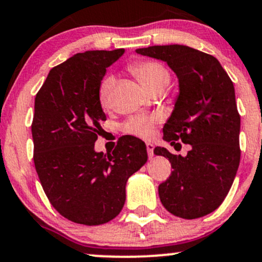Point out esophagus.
<instances>
[{
	"label": "esophagus",
	"mask_w": 262,
	"mask_h": 262,
	"mask_svg": "<svg viewBox=\"0 0 262 262\" xmlns=\"http://www.w3.org/2000/svg\"><path fill=\"white\" fill-rule=\"evenodd\" d=\"M146 147H147V153H148V157H149V158H152V157H153V149H155V146H153L152 143L147 142L146 143Z\"/></svg>",
	"instance_id": "esophagus-1"
}]
</instances>
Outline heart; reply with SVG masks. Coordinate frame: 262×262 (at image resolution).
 <instances>
[{
  "mask_svg": "<svg viewBox=\"0 0 262 262\" xmlns=\"http://www.w3.org/2000/svg\"><path fill=\"white\" fill-rule=\"evenodd\" d=\"M130 70L150 93L155 92L156 89L165 88L169 84L170 76H169L168 70L156 61H141V62L132 64ZM113 84L114 79L112 77H106L105 79L101 81L99 91H98V98H99L101 106L106 107L109 105L110 92H112ZM157 121H158V119L155 116H132L125 122L124 131L134 135V136L149 138L155 132Z\"/></svg>",
  "mask_w": 262,
  "mask_h": 262,
  "instance_id": "b5f03b06",
  "label": "heart"
}]
</instances>
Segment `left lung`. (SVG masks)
Here are the masks:
<instances>
[{"mask_svg":"<svg viewBox=\"0 0 262 262\" xmlns=\"http://www.w3.org/2000/svg\"><path fill=\"white\" fill-rule=\"evenodd\" d=\"M137 54L162 60L179 79V95L163 127L164 140L190 144L185 157L156 147L170 162V177L158 186L163 206L184 220L204 217L228 195L241 162V115L232 79L212 55L185 45H156Z\"/></svg>","mask_w":262,"mask_h":262,"instance_id":"obj_1","label":"left lung"}]
</instances>
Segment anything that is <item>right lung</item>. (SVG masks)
<instances>
[{
	"label": "right lung",
	"mask_w": 262,
	"mask_h": 262,
	"mask_svg": "<svg viewBox=\"0 0 262 262\" xmlns=\"http://www.w3.org/2000/svg\"><path fill=\"white\" fill-rule=\"evenodd\" d=\"M124 49L73 55L49 72L36 93L32 135L34 164L50 204L78 224L99 226L115 218L126 200V183L147 162L146 144L124 136L112 153L95 152L106 116L98 91L106 67Z\"/></svg>",
	"instance_id": "add662e5"
}]
</instances>
